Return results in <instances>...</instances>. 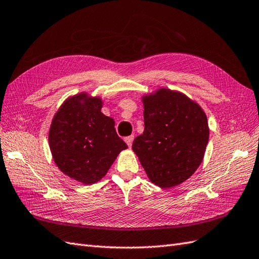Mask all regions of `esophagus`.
Segmentation results:
<instances>
[{
    "instance_id": "1",
    "label": "esophagus",
    "mask_w": 259,
    "mask_h": 259,
    "mask_svg": "<svg viewBox=\"0 0 259 259\" xmlns=\"http://www.w3.org/2000/svg\"><path fill=\"white\" fill-rule=\"evenodd\" d=\"M134 139H135V136H129V137L124 138V141L128 144V147H131L132 142H134Z\"/></svg>"
}]
</instances>
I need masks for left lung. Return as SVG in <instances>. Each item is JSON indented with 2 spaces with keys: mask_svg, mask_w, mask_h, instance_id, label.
<instances>
[{
  "mask_svg": "<svg viewBox=\"0 0 259 259\" xmlns=\"http://www.w3.org/2000/svg\"><path fill=\"white\" fill-rule=\"evenodd\" d=\"M144 131L132 150L150 181L170 188L193 175L209 140L208 119L196 102L181 92L158 89L142 97Z\"/></svg>",
  "mask_w": 259,
  "mask_h": 259,
  "instance_id": "1",
  "label": "left lung"
}]
</instances>
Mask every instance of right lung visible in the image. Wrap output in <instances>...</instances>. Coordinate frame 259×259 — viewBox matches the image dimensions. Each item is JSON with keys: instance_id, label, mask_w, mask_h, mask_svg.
I'll list each match as a JSON object with an SVG mask.
<instances>
[{"instance_id": "obj_1", "label": "right lung", "mask_w": 259, "mask_h": 259, "mask_svg": "<svg viewBox=\"0 0 259 259\" xmlns=\"http://www.w3.org/2000/svg\"><path fill=\"white\" fill-rule=\"evenodd\" d=\"M102 98L86 93L69 97L52 119L49 147L62 173L84 185L102 180L128 145L118 137L114 119L101 111Z\"/></svg>"}]
</instances>
